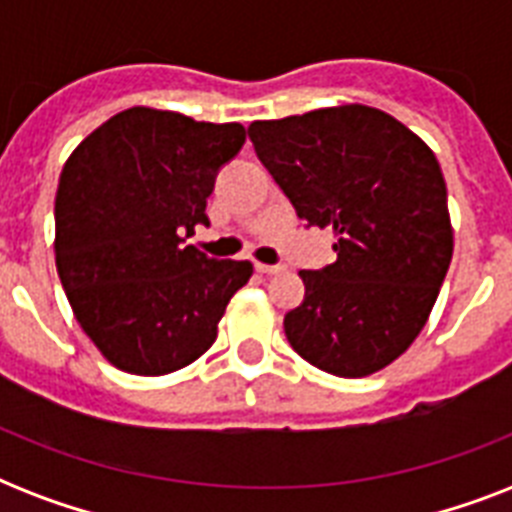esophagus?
Returning a JSON list of instances; mask_svg holds the SVG:
<instances>
[{
    "label": "esophagus",
    "instance_id": "esophagus-1",
    "mask_svg": "<svg viewBox=\"0 0 512 512\" xmlns=\"http://www.w3.org/2000/svg\"><path fill=\"white\" fill-rule=\"evenodd\" d=\"M257 273H263V276H276V273H281L284 268L281 265H265V263H255Z\"/></svg>",
    "mask_w": 512,
    "mask_h": 512
}]
</instances>
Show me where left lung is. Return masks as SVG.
<instances>
[{
    "instance_id": "1",
    "label": "left lung",
    "mask_w": 512,
    "mask_h": 512,
    "mask_svg": "<svg viewBox=\"0 0 512 512\" xmlns=\"http://www.w3.org/2000/svg\"><path fill=\"white\" fill-rule=\"evenodd\" d=\"M249 140L297 215L337 236L335 263L300 271L305 300L284 319L289 345L335 377L380 372L428 324L452 263L436 154L361 103L252 122Z\"/></svg>"
}]
</instances>
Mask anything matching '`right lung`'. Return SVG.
I'll return each instance as SVG.
<instances>
[{"mask_svg":"<svg viewBox=\"0 0 512 512\" xmlns=\"http://www.w3.org/2000/svg\"><path fill=\"white\" fill-rule=\"evenodd\" d=\"M239 122L135 106L74 148L55 193V265L84 335L122 372L162 377L212 348L249 260L185 244L207 225L215 175L239 154Z\"/></svg>","mask_w":512,"mask_h":512,"instance_id":"right-lung-1","label":"right lung"}]
</instances>
